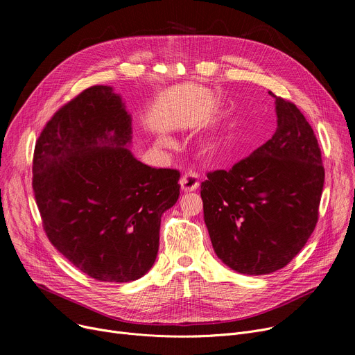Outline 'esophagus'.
<instances>
[{"mask_svg":"<svg viewBox=\"0 0 355 355\" xmlns=\"http://www.w3.org/2000/svg\"><path fill=\"white\" fill-rule=\"evenodd\" d=\"M181 189L182 191L185 193H190V191H196L198 189L200 185V180H198V175L196 173H185L182 177H181Z\"/></svg>","mask_w":355,"mask_h":355,"instance_id":"esophagus-1","label":"esophagus"}]
</instances>
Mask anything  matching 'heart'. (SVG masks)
I'll list each match as a JSON object with an SVG mask.
<instances>
[{
	"label": "heart",
	"mask_w": 355,
	"mask_h": 355,
	"mask_svg": "<svg viewBox=\"0 0 355 355\" xmlns=\"http://www.w3.org/2000/svg\"><path fill=\"white\" fill-rule=\"evenodd\" d=\"M159 142H161V144H166V142H168V138H166V137H161V138H159Z\"/></svg>",
	"instance_id": "1"
}]
</instances>
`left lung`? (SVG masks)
<instances>
[{
  "instance_id": "obj_1",
  "label": "left lung",
  "mask_w": 355,
  "mask_h": 355,
  "mask_svg": "<svg viewBox=\"0 0 355 355\" xmlns=\"http://www.w3.org/2000/svg\"><path fill=\"white\" fill-rule=\"evenodd\" d=\"M273 98V137L232 170L210 173L201 182L213 249L243 275L276 272L301 252L318 221L324 189L321 149L311 125L293 103Z\"/></svg>"
}]
</instances>
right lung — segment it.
Here are the masks:
<instances>
[{"instance_id": "obj_1", "label": "right lung", "mask_w": 355, "mask_h": 355, "mask_svg": "<svg viewBox=\"0 0 355 355\" xmlns=\"http://www.w3.org/2000/svg\"><path fill=\"white\" fill-rule=\"evenodd\" d=\"M132 116L112 86H92L49 121L35 144L33 189L51 245L102 282H132L155 263L162 214L180 173L138 161Z\"/></svg>"}]
</instances>
